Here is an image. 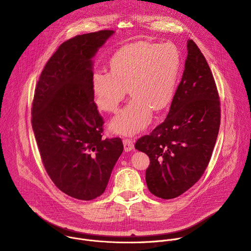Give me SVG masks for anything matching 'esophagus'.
Wrapping results in <instances>:
<instances>
[{"mask_svg":"<svg viewBox=\"0 0 251 251\" xmlns=\"http://www.w3.org/2000/svg\"><path fill=\"white\" fill-rule=\"evenodd\" d=\"M123 146H124V150L126 152H130L134 149V143L130 139H124L123 140Z\"/></svg>","mask_w":251,"mask_h":251,"instance_id":"obj_1","label":"esophagus"}]
</instances>
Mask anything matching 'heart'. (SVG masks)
Segmentation results:
<instances>
[{
    "mask_svg": "<svg viewBox=\"0 0 251 251\" xmlns=\"http://www.w3.org/2000/svg\"><path fill=\"white\" fill-rule=\"evenodd\" d=\"M180 50L171 44L139 43L119 50L110 60V73L94 70L91 86L94 102L105 112H116L127 95H133L115 116L113 133L133 136L150 124L153 110L161 111L171 103L180 73Z\"/></svg>",
    "mask_w": 251,
    "mask_h": 251,
    "instance_id": "obj_1",
    "label": "heart"
}]
</instances>
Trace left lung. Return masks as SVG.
I'll list each match as a JSON object with an SVG mask.
<instances>
[{
	"label": "left lung",
	"mask_w": 251,
	"mask_h": 251,
	"mask_svg": "<svg viewBox=\"0 0 251 251\" xmlns=\"http://www.w3.org/2000/svg\"><path fill=\"white\" fill-rule=\"evenodd\" d=\"M187 50L182 80L167 118L135 144L150 158L149 191L164 200L181 196L200 180L221 124L220 98L210 68L194 41H188Z\"/></svg>",
	"instance_id": "8db88e82"
}]
</instances>
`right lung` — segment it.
I'll use <instances>...</instances> for the list:
<instances>
[{
    "instance_id": "1",
    "label": "right lung",
    "mask_w": 251,
    "mask_h": 251,
    "mask_svg": "<svg viewBox=\"0 0 251 251\" xmlns=\"http://www.w3.org/2000/svg\"><path fill=\"white\" fill-rule=\"evenodd\" d=\"M114 30L70 39L47 62L35 87L31 125L42 161L67 196H101L123 152L120 138L102 139L103 119L94 103L93 57Z\"/></svg>"
}]
</instances>
